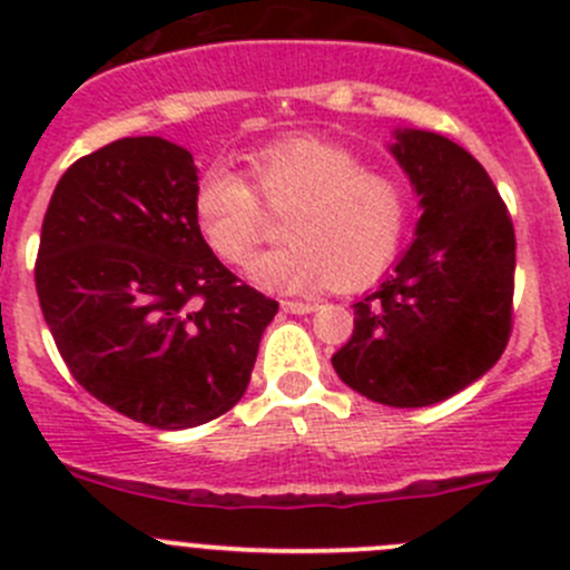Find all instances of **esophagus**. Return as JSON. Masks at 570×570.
Returning <instances> with one entry per match:
<instances>
[{"label": "esophagus", "mask_w": 570, "mask_h": 570, "mask_svg": "<svg viewBox=\"0 0 570 570\" xmlns=\"http://www.w3.org/2000/svg\"><path fill=\"white\" fill-rule=\"evenodd\" d=\"M281 308H284L286 314H312L314 308H317V303H312V301H284V303H281Z\"/></svg>", "instance_id": "esophagus-1"}]
</instances>
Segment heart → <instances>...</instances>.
<instances>
[{
  "label": "heart",
  "instance_id": "b5f03b06",
  "mask_svg": "<svg viewBox=\"0 0 570 570\" xmlns=\"http://www.w3.org/2000/svg\"><path fill=\"white\" fill-rule=\"evenodd\" d=\"M264 204L284 212V245L253 258L256 286L281 295L333 284L366 286L389 269L407 228V193L394 176L370 170L358 154L312 135L284 137L250 154ZM256 189L228 165L200 174L193 195L198 234L215 256L245 264L264 234Z\"/></svg>",
  "mask_w": 570,
  "mask_h": 570
}]
</instances>
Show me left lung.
Here are the masks:
<instances>
[{"label": "left lung", "mask_w": 570, "mask_h": 570, "mask_svg": "<svg viewBox=\"0 0 570 570\" xmlns=\"http://www.w3.org/2000/svg\"><path fill=\"white\" fill-rule=\"evenodd\" d=\"M389 151L422 217L331 361L366 400L424 407L480 381L508 347L515 234L491 176L450 137L394 129Z\"/></svg>", "instance_id": "8db88e82"}]
</instances>
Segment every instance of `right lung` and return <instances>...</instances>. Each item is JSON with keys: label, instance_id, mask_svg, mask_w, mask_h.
<instances>
[{"label": "right lung", "instance_id": "add662e5", "mask_svg": "<svg viewBox=\"0 0 570 570\" xmlns=\"http://www.w3.org/2000/svg\"><path fill=\"white\" fill-rule=\"evenodd\" d=\"M195 184L176 142H109L57 181L36 262L43 320L79 386L159 430L232 411L278 314L204 243Z\"/></svg>", "mask_w": 570, "mask_h": 570}]
</instances>
